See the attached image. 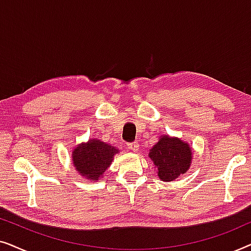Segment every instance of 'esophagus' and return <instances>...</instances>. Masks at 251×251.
<instances>
[{
  "label": "esophagus",
  "mask_w": 251,
  "mask_h": 251,
  "mask_svg": "<svg viewBox=\"0 0 251 251\" xmlns=\"http://www.w3.org/2000/svg\"><path fill=\"white\" fill-rule=\"evenodd\" d=\"M128 149L131 150L132 152H138V151H139V144L137 143V142L129 143L128 144Z\"/></svg>",
  "instance_id": "1"
}]
</instances>
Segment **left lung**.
I'll use <instances>...</instances> for the list:
<instances>
[{
  "mask_svg": "<svg viewBox=\"0 0 251 251\" xmlns=\"http://www.w3.org/2000/svg\"><path fill=\"white\" fill-rule=\"evenodd\" d=\"M150 159L157 169V176L163 181H173L186 174L192 162L190 145L177 137H160L159 142L150 150Z\"/></svg>",
  "mask_w": 251,
  "mask_h": 251,
  "instance_id": "obj_1",
  "label": "left lung"
}]
</instances>
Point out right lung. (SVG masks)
Here are the masks:
<instances>
[{"label":"right lung","mask_w":251,"mask_h":251,"mask_svg":"<svg viewBox=\"0 0 251 251\" xmlns=\"http://www.w3.org/2000/svg\"><path fill=\"white\" fill-rule=\"evenodd\" d=\"M119 150L98 139L81 143L72 152L73 166L81 176L87 179L98 181L111 166Z\"/></svg>","instance_id":"right-lung-1"}]
</instances>
